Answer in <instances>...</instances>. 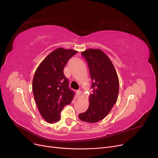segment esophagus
Returning a JSON list of instances; mask_svg holds the SVG:
<instances>
[{
  "label": "esophagus",
  "mask_w": 158,
  "mask_h": 158,
  "mask_svg": "<svg viewBox=\"0 0 158 158\" xmlns=\"http://www.w3.org/2000/svg\"><path fill=\"white\" fill-rule=\"evenodd\" d=\"M76 94H77V96L80 97L81 95V94H82V92H81L80 89H78L77 91H76Z\"/></svg>",
  "instance_id": "1"
}]
</instances>
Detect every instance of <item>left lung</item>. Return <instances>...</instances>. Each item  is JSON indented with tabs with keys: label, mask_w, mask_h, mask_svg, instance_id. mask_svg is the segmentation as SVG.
Instances as JSON below:
<instances>
[{
	"label": "left lung",
	"mask_w": 158,
	"mask_h": 158,
	"mask_svg": "<svg viewBox=\"0 0 158 158\" xmlns=\"http://www.w3.org/2000/svg\"><path fill=\"white\" fill-rule=\"evenodd\" d=\"M81 54L88 63L93 91L88 110L78 117L84 122L97 123L107 115L117 102L118 78L111 60L102 50L89 49Z\"/></svg>",
	"instance_id": "left-lung-1"
}]
</instances>
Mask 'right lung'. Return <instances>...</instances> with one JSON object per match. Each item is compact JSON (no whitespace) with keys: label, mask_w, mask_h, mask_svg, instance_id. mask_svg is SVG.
I'll return each mask as SVG.
<instances>
[{"label":"right lung","mask_w":158,"mask_h":158,"mask_svg":"<svg viewBox=\"0 0 158 158\" xmlns=\"http://www.w3.org/2000/svg\"><path fill=\"white\" fill-rule=\"evenodd\" d=\"M77 52L73 49H55L41 62L33 76L35 101L41 115L49 123L59 121L62 110L73 101L75 93L69 88L63 70L68 60Z\"/></svg>","instance_id":"obj_1"}]
</instances>
